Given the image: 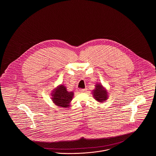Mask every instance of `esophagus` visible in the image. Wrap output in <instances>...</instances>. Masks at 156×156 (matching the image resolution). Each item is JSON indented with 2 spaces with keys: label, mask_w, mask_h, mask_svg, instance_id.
Listing matches in <instances>:
<instances>
[{
  "label": "esophagus",
  "mask_w": 156,
  "mask_h": 156,
  "mask_svg": "<svg viewBox=\"0 0 156 156\" xmlns=\"http://www.w3.org/2000/svg\"><path fill=\"white\" fill-rule=\"evenodd\" d=\"M86 89H80V92H85L86 91Z\"/></svg>",
  "instance_id": "obj_1"
}]
</instances>
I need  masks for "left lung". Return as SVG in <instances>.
I'll use <instances>...</instances> for the list:
<instances>
[{"label":"left lung","mask_w":156,"mask_h":156,"mask_svg":"<svg viewBox=\"0 0 156 156\" xmlns=\"http://www.w3.org/2000/svg\"><path fill=\"white\" fill-rule=\"evenodd\" d=\"M93 95L97 101L99 102H104L108 98V92L101 84L97 85L96 88L94 90Z\"/></svg>","instance_id":"1"}]
</instances>
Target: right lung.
I'll return each instance as SVG.
<instances>
[{"mask_svg":"<svg viewBox=\"0 0 156 156\" xmlns=\"http://www.w3.org/2000/svg\"><path fill=\"white\" fill-rule=\"evenodd\" d=\"M73 92H68L66 88L61 85L54 92L52 99L56 105L63 108H67L73 99Z\"/></svg>","mask_w":156,"mask_h":156,"instance_id":"right-lung-1","label":"right lung"}]
</instances>
